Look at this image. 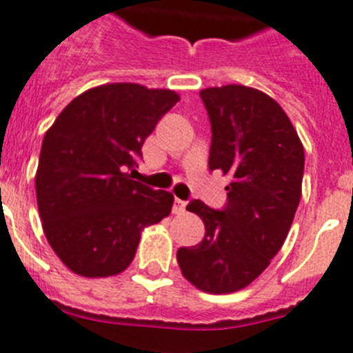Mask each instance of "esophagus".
Instances as JSON below:
<instances>
[{
	"instance_id": "esophagus-1",
	"label": "esophagus",
	"mask_w": 353,
	"mask_h": 353,
	"mask_svg": "<svg viewBox=\"0 0 353 353\" xmlns=\"http://www.w3.org/2000/svg\"><path fill=\"white\" fill-rule=\"evenodd\" d=\"M184 209H186V202H184V200H181V199H174V208H172V211L176 212V214H181V212H184Z\"/></svg>"
}]
</instances>
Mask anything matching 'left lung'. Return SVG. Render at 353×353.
<instances>
[{"instance_id": "1", "label": "left lung", "mask_w": 353, "mask_h": 353, "mask_svg": "<svg viewBox=\"0 0 353 353\" xmlns=\"http://www.w3.org/2000/svg\"><path fill=\"white\" fill-rule=\"evenodd\" d=\"M211 121L209 169L232 177L223 209L192 200L205 236L177 250L190 283L230 294L259 278L283 246L301 200L304 149L285 110L265 93L230 84L200 91Z\"/></svg>"}]
</instances>
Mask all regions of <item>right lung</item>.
I'll return each instance as SVG.
<instances>
[{
	"mask_svg": "<svg viewBox=\"0 0 353 353\" xmlns=\"http://www.w3.org/2000/svg\"><path fill=\"white\" fill-rule=\"evenodd\" d=\"M179 101L170 90L116 82L79 94L47 130L37 202L54 253L75 274L107 278L132 263L144 227L174 195L133 181L142 145Z\"/></svg>",
	"mask_w": 353,
	"mask_h": 353,
	"instance_id": "add662e5",
	"label": "right lung"
}]
</instances>
